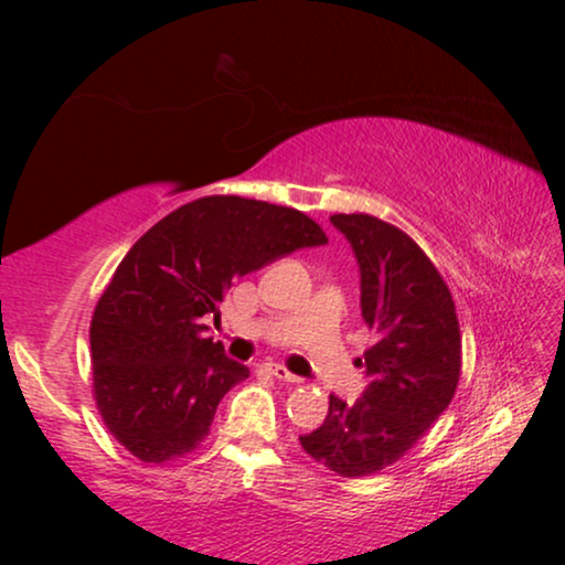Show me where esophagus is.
Listing matches in <instances>:
<instances>
[{"label":"esophagus","mask_w":565,"mask_h":565,"mask_svg":"<svg viewBox=\"0 0 565 565\" xmlns=\"http://www.w3.org/2000/svg\"><path fill=\"white\" fill-rule=\"evenodd\" d=\"M270 374H274L276 380H281V382H291V385H295V382H302L300 377H297V374H291L287 366H281V364H270Z\"/></svg>","instance_id":"obj_1"}]
</instances>
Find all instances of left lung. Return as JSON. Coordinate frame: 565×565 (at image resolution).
Returning <instances> with one entry per match:
<instances>
[{"instance_id":"obj_1","label":"left lung","mask_w":565,"mask_h":565,"mask_svg":"<svg viewBox=\"0 0 565 565\" xmlns=\"http://www.w3.org/2000/svg\"><path fill=\"white\" fill-rule=\"evenodd\" d=\"M329 220L359 263L361 316L377 340L359 359L361 398L329 395L327 419L300 444L337 476L361 478L398 462L449 408L462 337L449 287L404 231L372 215Z\"/></svg>"}]
</instances>
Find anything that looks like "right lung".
<instances>
[{
	"mask_svg": "<svg viewBox=\"0 0 565 565\" xmlns=\"http://www.w3.org/2000/svg\"><path fill=\"white\" fill-rule=\"evenodd\" d=\"M327 233L302 212L242 196H204L146 231L95 305L93 385L114 438L142 462L193 451L217 404L249 369L206 337L233 278Z\"/></svg>",
	"mask_w": 565,
	"mask_h": 565,
	"instance_id": "1",
	"label": "right lung"
}]
</instances>
